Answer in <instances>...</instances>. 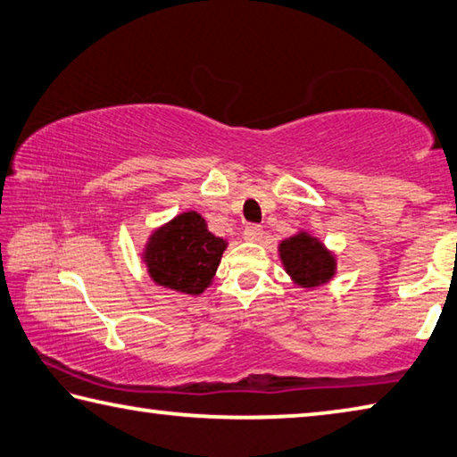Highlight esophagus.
<instances>
[{"label":"esophagus","instance_id":"1","mask_svg":"<svg viewBox=\"0 0 457 457\" xmlns=\"http://www.w3.org/2000/svg\"><path fill=\"white\" fill-rule=\"evenodd\" d=\"M263 236V228L257 226V223H250V226L244 228V239L247 242H260Z\"/></svg>","mask_w":457,"mask_h":457}]
</instances>
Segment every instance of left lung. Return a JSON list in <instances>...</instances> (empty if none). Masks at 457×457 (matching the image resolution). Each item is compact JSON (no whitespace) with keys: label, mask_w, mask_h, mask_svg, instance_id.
<instances>
[{"label":"left lung","mask_w":457,"mask_h":457,"mask_svg":"<svg viewBox=\"0 0 457 457\" xmlns=\"http://www.w3.org/2000/svg\"><path fill=\"white\" fill-rule=\"evenodd\" d=\"M279 257L287 276L302 287H318L336 276V257L308 231L284 239Z\"/></svg>","instance_id":"1"}]
</instances>
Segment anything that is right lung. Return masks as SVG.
I'll return each mask as SVG.
<instances>
[{"label":"right lung","instance_id":"add662e5","mask_svg":"<svg viewBox=\"0 0 457 457\" xmlns=\"http://www.w3.org/2000/svg\"><path fill=\"white\" fill-rule=\"evenodd\" d=\"M228 242L215 237L197 212H184L149 236L144 262L157 286L200 295L212 284Z\"/></svg>","mask_w":457,"mask_h":457}]
</instances>
